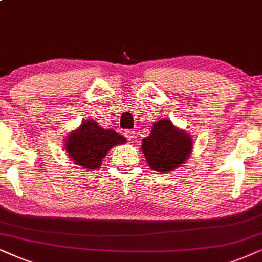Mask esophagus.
Wrapping results in <instances>:
<instances>
[{"mask_svg":"<svg viewBox=\"0 0 262 262\" xmlns=\"http://www.w3.org/2000/svg\"><path fill=\"white\" fill-rule=\"evenodd\" d=\"M134 134H135V133H134L133 129H127V130L123 132V135H124L125 138L128 139V140H133V139H134Z\"/></svg>","mask_w":262,"mask_h":262,"instance_id":"obj_1","label":"esophagus"}]
</instances>
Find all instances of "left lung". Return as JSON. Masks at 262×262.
<instances>
[{
    "label": "left lung",
    "instance_id": "obj_1",
    "mask_svg": "<svg viewBox=\"0 0 262 262\" xmlns=\"http://www.w3.org/2000/svg\"><path fill=\"white\" fill-rule=\"evenodd\" d=\"M193 149L191 137L167 118L155 122L147 138L142 139L141 151L148 165L156 171L167 173L180 167Z\"/></svg>",
    "mask_w": 262,
    "mask_h": 262
}]
</instances>
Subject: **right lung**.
<instances>
[{
    "instance_id": "1",
    "label": "right lung",
    "mask_w": 262,
    "mask_h": 262,
    "mask_svg": "<svg viewBox=\"0 0 262 262\" xmlns=\"http://www.w3.org/2000/svg\"><path fill=\"white\" fill-rule=\"evenodd\" d=\"M127 141L113 129H104L93 120L83 121L76 130L66 139L64 146L74 164L85 169L96 170L111 147Z\"/></svg>"
}]
</instances>
